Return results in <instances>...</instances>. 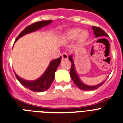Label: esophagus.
Returning a JSON list of instances; mask_svg holds the SVG:
<instances>
[{"label":"esophagus","instance_id":"obj_1","mask_svg":"<svg viewBox=\"0 0 123 123\" xmlns=\"http://www.w3.org/2000/svg\"><path fill=\"white\" fill-rule=\"evenodd\" d=\"M68 58V56L67 53H63L62 54V59H67Z\"/></svg>","mask_w":123,"mask_h":123}]
</instances>
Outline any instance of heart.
<instances>
[{"instance_id":"1","label":"heart","mask_w":123,"mask_h":123,"mask_svg":"<svg viewBox=\"0 0 123 123\" xmlns=\"http://www.w3.org/2000/svg\"><path fill=\"white\" fill-rule=\"evenodd\" d=\"M78 36V41L80 43H82L86 40L89 36V34L86 31L81 32L80 29L73 28L65 32L62 36V40L65 41H73L76 40Z\"/></svg>"}]
</instances>
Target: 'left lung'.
<instances>
[{"label":"left lung","instance_id":"left-lung-1","mask_svg":"<svg viewBox=\"0 0 123 123\" xmlns=\"http://www.w3.org/2000/svg\"><path fill=\"white\" fill-rule=\"evenodd\" d=\"M92 28L93 29L94 33V35H96V38L99 37H109L108 34H107L103 30H102V29L100 28V27H96V26H92ZM68 59L70 61V62H71V70H70V76H71V79H72L74 83H75V85H76L79 89L84 91L94 90V89H97V88H99L101 85H102V84H103V83L105 82L106 80V79L105 80L102 82V83H99V84L98 85H96L90 86L85 84L84 83H83V82L81 81L79 77L78 74H77V71H76V68H75V65L74 64V61L73 59L72 55H71L69 56Z\"/></svg>","mask_w":123,"mask_h":123}]
</instances>
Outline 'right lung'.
I'll list each match as a JSON object with an SVG mask.
<instances>
[{
	"instance_id": "obj_1",
	"label": "right lung",
	"mask_w": 123,
	"mask_h": 123,
	"mask_svg": "<svg viewBox=\"0 0 123 123\" xmlns=\"http://www.w3.org/2000/svg\"><path fill=\"white\" fill-rule=\"evenodd\" d=\"M52 22V20H47V21H40L38 22H36L27 26L23 31L19 34L18 36L17 37L15 42H16L19 38L24 35H26L29 33H32L35 32L44 26H47ZM61 56L58 59H55L52 60L50 62L48 67L44 71L42 76L39 77L35 80L29 81L25 80L24 79L19 77L15 72V76L18 80L23 86L30 90L33 91L35 92H43L47 90L50 87L52 82L55 78V73L56 71L58 66L60 64L61 61Z\"/></svg>"
}]
</instances>
